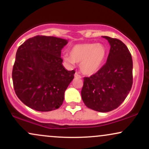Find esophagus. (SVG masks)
<instances>
[{
	"instance_id": "1",
	"label": "esophagus",
	"mask_w": 149,
	"mask_h": 149,
	"mask_svg": "<svg viewBox=\"0 0 149 149\" xmlns=\"http://www.w3.org/2000/svg\"><path fill=\"white\" fill-rule=\"evenodd\" d=\"M74 76H75V78H81V76H80V75H79L78 74V73H76L74 74Z\"/></svg>"
}]
</instances>
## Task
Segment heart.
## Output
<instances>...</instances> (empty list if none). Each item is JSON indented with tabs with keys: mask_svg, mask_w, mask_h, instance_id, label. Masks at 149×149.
Here are the masks:
<instances>
[{
	"mask_svg": "<svg viewBox=\"0 0 149 149\" xmlns=\"http://www.w3.org/2000/svg\"><path fill=\"white\" fill-rule=\"evenodd\" d=\"M107 54V48L102 43L77 44L73 46L70 54L64 55L68 63L80 64V69L84 74L92 75L100 70Z\"/></svg>",
	"mask_w": 149,
	"mask_h": 149,
	"instance_id": "obj_1",
	"label": "heart"
}]
</instances>
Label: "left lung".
Instances as JSON below:
<instances>
[{
  "label": "left lung",
  "instance_id": "obj_1",
  "mask_svg": "<svg viewBox=\"0 0 149 149\" xmlns=\"http://www.w3.org/2000/svg\"><path fill=\"white\" fill-rule=\"evenodd\" d=\"M103 38L111 45L107 63L96 73L83 78L81 97L89 109L109 112L117 109L130 91L133 63L129 49L121 40Z\"/></svg>",
  "mask_w": 149,
  "mask_h": 149
}]
</instances>
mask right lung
Wrapping results in <instances>:
<instances>
[{
	"label": "right lung",
	"mask_w": 149,
	"mask_h": 149,
	"mask_svg": "<svg viewBox=\"0 0 149 149\" xmlns=\"http://www.w3.org/2000/svg\"><path fill=\"white\" fill-rule=\"evenodd\" d=\"M68 40L36 36L19 47L13 69L15 93L25 105L38 111L59 108L75 71L63 66L61 49Z\"/></svg>",
	"instance_id": "1"
}]
</instances>
